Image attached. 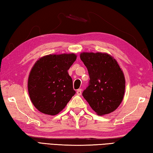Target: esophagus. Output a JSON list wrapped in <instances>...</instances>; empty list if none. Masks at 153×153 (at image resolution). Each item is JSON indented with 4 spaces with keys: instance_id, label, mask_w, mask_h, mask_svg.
<instances>
[{
    "instance_id": "obj_1",
    "label": "esophagus",
    "mask_w": 153,
    "mask_h": 153,
    "mask_svg": "<svg viewBox=\"0 0 153 153\" xmlns=\"http://www.w3.org/2000/svg\"><path fill=\"white\" fill-rule=\"evenodd\" d=\"M76 93H77V94L78 95H80L82 94V90L81 89H78V90L76 91Z\"/></svg>"
}]
</instances>
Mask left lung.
I'll return each instance as SVG.
<instances>
[{
	"label": "left lung",
	"instance_id": "1",
	"mask_svg": "<svg viewBox=\"0 0 153 153\" xmlns=\"http://www.w3.org/2000/svg\"><path fill=\"white\" fill-rule=\"evenodd\" d=\"M80 58L90 77L83 97L98 115L113 112L121 103L125 91V76L117 60L102 53L83 52Z\"/></svg>",
	"mask_w": 153,
	"mask_h": 153
}]
</instances>
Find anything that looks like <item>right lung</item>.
Here are the masks:
<instances>
[{"instance_id": "1", "label": "right lung", "mask_w": 153, "mask_h": 153, "mask_svg": "<svg viewBox=\"0 0 153 153\" xmlns=\"http://www.w3.org/2000/svg\"><path fill=\"white\" fill-rule=\"evenodd\" d=\"M76 59L74 53L49 54L37 60L28 79L31 102L42 113L59 114L76 93L68 70Z\"/></svg>"}]
</instances>
